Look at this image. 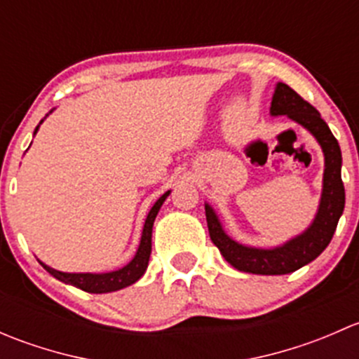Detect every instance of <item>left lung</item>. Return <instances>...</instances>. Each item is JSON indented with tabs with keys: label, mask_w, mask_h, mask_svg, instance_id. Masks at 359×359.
Wrapping results in <instances>:
<instances>
[{
	"label": "left lung",
	"mask_w": 359,
	"mask_h": 359,
	"mask_svg": "<svg viewBox=\"0 0 359 359\" xmlns=\"http://www.w3.org/2000/svg\"><path fill=\"white\" fill-rule=\"evenodd\" d=\"M271 116H288L295 123L302 125L318 140L321 151H323V189H321L316 215L309 227L278 247H248V245L234 241L224 231L215 210L208 203H205L210 238H212L213 245L220 250L224 259L238 271L266 274V276L293 273L316 259L334 238L337 224H339L344 205H346V191H344L342 177H340L342 153H340V146L334 133L321 119L320 112L309 102H306L290 86L285 83H278L274 88L273 102H271Z\"/></svg>",
	"instance_id": "8db88e82"
}]
</instances>
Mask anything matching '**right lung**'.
I'll use <instances>...</instances> for the list:
<instances>
[{"label":"right lung","instance_id":"1","mask_svg":"<svg viewBox=\"0 0 359 359\" xmlns=\"http://www.w3.org/2000/svg\"><path fill=\"white\" fill-rule=\"evenodd\" d=\"M53 111V109H52ZM50 111V112H52ZM48 116V114H46ZM43 123V119L39 121V125ZM39 125L36 126L34 135L38 133ZM170 191H166L163 196H159V200L154 203L153 208L149 210L146 217V222H144V229H142V236H140V243L139 248H137L135 255L133 259L130 260L126 266L119 267L116 271H109V273H62V271H57L53 267L46 266L39 260L43 267L52 274L53 278H57L62 283L72 285V287L79 288L83 292L88 293H109V292H116L121 290V288L130 287L135 281H139L140 278L144 276L147 269V264H149V257H151V238H153V224L154 219H156L159 208L165 203L166 198H168Z\"/></svg>","mask_w":359,"mask_h":359}]
</instances>
